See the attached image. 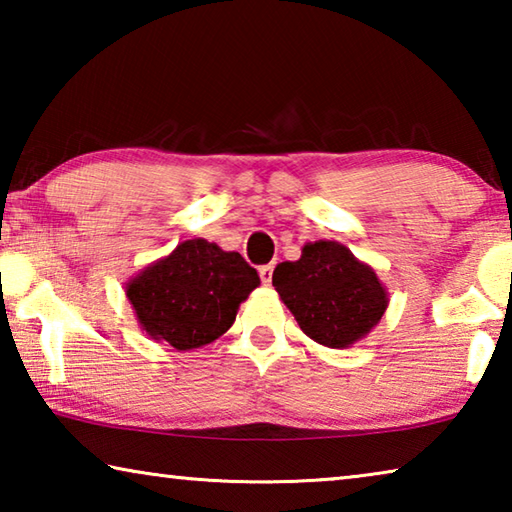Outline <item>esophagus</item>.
Here are the masks:
<instances>
[{"label": "esophagus", "instance_id": "1", "mask_svg": "<svg viewBox=\"0 0 512 512\" xmlns=\"http://www.w3.org/2000/svg\"><path fill=\"white\" fill-rule=\"evenodd\" d=\"M273 264H264V266H259V277H262V282L264 284H271V280H273Z\"/></svg>", "mask_w": 512, "mask_h": 512}]
</instances>
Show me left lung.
Instances as JSON below:
<instances>
[{
	"label": "left lung",
	"mask_w": 512,
	"mask_h": 512,
	"mask_svg": "<svg viewBox=\"0 0 512 512\" xmlns=\"http://www.w3.org/2000/svg\"><path fill=\"white\" fill-rule=\"evenodd\" d=\"M273 287L302 332L327 348H350L388 307L377 273L339 241H314L298 262L277 264Z\"/></svg>",
	"instance_id": "left-lung-1"
}]
</instances>
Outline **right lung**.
Listing matches in <instances>:
<instances>
[{
  "label": "right lung",
  "instance_id": "1",
  "mask_svg": "<svg viewBox=\"0 0 512 512\" xmlns=\"http://www.w3.org/2000/svg\"><path fill=\"white\" fill-rule=\"evenodd\" d=\"M257 284V271L239 253L187 239L135 275L126 296L151 339L194 350L228 332Z\"/></svg>",
  "mask_w": 512,
  "mask_h": 512
}]
</instances>
